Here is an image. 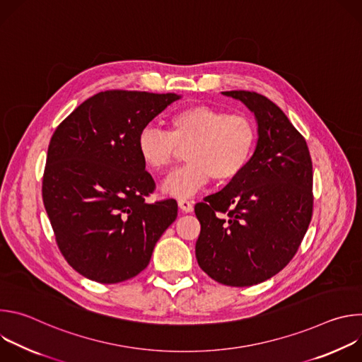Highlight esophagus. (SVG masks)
Wrapping results in <instances>:
<instances>
[{
	"mask_svg": "<svg viewBox=\"0 0 362 362\" xmlns=\"http://www.w3.org/2000/svg\"><path fill=\"white\" fill-rule=\"evenodd\" d=\"M177 203H179V208H180L182 212L189 214V212L193 211V204H194L193 200H189V199H186V197H182V199L177 200Z\"/></svg>",
	"mask_w": 362,
	"mask_h": 362,
	"instance_id": "esophagus-1",
	"label": "esophagus"
}]
</instances>
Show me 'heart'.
I'll list each match as a JSON object with an SVG mask.
<instances>
[{
    "instance_id": "heart-1",
    "label": "heart",
    "mask_w": 362,
    "mask_h": 362,
    "mask_svg": "<svg viewBox=\"0 0 362 362\" xmlns=\"http://www.w3.org/2000/svg\"><path fill=\"white\" fill-rule=\"evenodd\" d=\"M169 132L147 126L137 137L143 163L154 173L172 168L186 148V160L163 183L176 197H189L212 177L228 183L249 165L257 143L252 117L228 113L208 105H192L175 112L168 120Z\"/></svg>"
}]
</instances>
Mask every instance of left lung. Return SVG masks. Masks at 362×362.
Instances as JSON below:
<instances>
[{"instance_id":"obj_1","label":"left lung","mask_w":362,"mask_h":362,"mask_svg":"<svg viewBox=\"0 0 362 362\" xmlns=\"http://www.w3.org/2000/svg\"><path fill=\"white\" fill-rule=\"evenodd\" d=\"M255 113L257 144L245 170L196 203V259L228 286H252L282 271L313 218V160L303 136L268 97L223 91Z\"/></svg>"}]
</instances>
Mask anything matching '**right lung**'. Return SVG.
I'll return each mask as SVG.
<instances>
[{
	"mask_svg": "<svg viewBox=\"0 0 362 362\" xmlns=\"http://www.w3.org/2000/svg\"><path fill=\"white\" fill-rule=\"evenodd\" d=\"M179 98L175 93L107 90L67 116L49 140L42 202L69 265L98 284L139 275L177 216V202H147L154 189L140 132Z\"/></svg>",
	"mask_w": 362,
	"mask_h": 362,
	"instance_id": "obj_1",
	"label": "right lung"
}]
</instances>
